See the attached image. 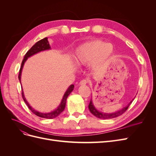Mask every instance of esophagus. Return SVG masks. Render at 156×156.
<instances>
[{"instance_id":"obj_1","label":"esophagus","mask_w":156,"mask_h":156,"mask_svg":"<svg viewBox=\"0 0 156 156\" xmlns=\"http://www.w3.org/2000/svg\"><path fill=\"white\" fill-rule=\"evenodd\" d=\"M87 83H88L87 80L83 79V80H82V81H81V82L79 83V85H81V86H82V85H85L86 84H87Z\"/></svg>"}]
</instances>
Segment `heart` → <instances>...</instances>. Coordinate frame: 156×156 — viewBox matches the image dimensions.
Instances as JSON below:
<instances>
[{"label":"heart","instance_id":"heart-1","mask_svg":"<svg viewBox=\"0 0 156 156\" xmlns=\"http://www.w3.org/2000/svg\"><path fill=\"white\" fill-rule=\"evenodd\" d=\"M114 53V46L100 40H94L79 45L75 49L73 61L77 66L90 64L94 70L103 68Z\"/></svg>","mask_w":156,"mask_h":156}]
</instances>
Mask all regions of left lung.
Here are the masks:
<instances>
[{
  "instance_id": "obj_1",
  "label": "left lung",
  "mask_w": 156,
  "mask_h": 156,
  "mask_svg": "<svg viewBox=\"0 0 156 156\" xmlns=\"http://www.w3.org/2000/svg\"><path fill=\"white\" fill-rule=\"evenodd\" d=\"M135 98L133 99V100H134ZM133 100H131L129 103L127 105H126V107H123L120 110H119L117 111H115L114 112H111V113H106V112H101L100 111H98L97 108L95 107V106L94 105L93 102H92V100L91 99L90 102L89 103L88 105V108L90 111L92 113V114L95 116L96 117L98 118V119H114V118H116L117 116H119L120 115H122L124 112H126V111L128 108L129 106L130 105L131 103L133 101Z\"/></svg>"
}]
</instances>
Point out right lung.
Segmentation results:
<instances>
[{"mask_svg":"<svg viewBox=\"0 0 156 156\" xmlns=\"http://www.w3.org/2000/svg\"><path fill=\"white\" fill-rule=\"evenodd\" d=\"M51 46L49 45V41H48V37H45V38L42 39L40 41H38L37 42L33 45L32 48L27 51V53H26V55L24 56V58H23L22 63H21V68L20 70V73H19V81H20L21 84V73H22V70L23 68V66H24V64L25 63L26 61L27 60V59L30 58V56L34 55L37 53H40V52L41 51H48V50H50ZM74 88V85L73 84H71V85L68 88V89L66 90V91L65 92L64 96L62 97V100H61L59 105L56 107L55 110L52 111L51 112H41L36 111V109H34V108H32L30 104L27 101V100H26V98L25 97L24 95V92H23V87H21L22 89V96H23V99L24 100L25 103L27 104V105L28 106V107L29 108V109L34 113V115H36V116L43 118V119H55L56 116H58L61 112H62L65 108L66 107V100L68 97V96L69 95V94L73 91Z\"/></svg>","mask_w":156,"mask_h":156,"instance_id":"1","label":"right lung"}]
</instances>
